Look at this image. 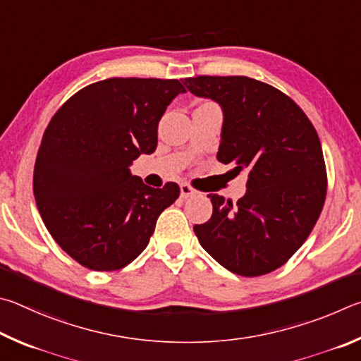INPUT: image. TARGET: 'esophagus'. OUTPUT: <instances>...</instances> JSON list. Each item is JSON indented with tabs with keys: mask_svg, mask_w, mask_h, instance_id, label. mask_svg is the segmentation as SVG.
Here are the masks:
<instances>
[{
	"mask_svg": "<svg viewBox=\"0 0 361 361\" xmlns=\"http://www.w3.org/2000/svg\"><path fill=\"white\" fill-rule=\"evenodd\" d=\"M193 195H197V190L190 184H180V198H190Z\"/></svg>",
	"mask_w": 361,
	"mask_h": 361,
	"instance_id": "obj_1",
	"label": "esophagus"
}]
</instances>
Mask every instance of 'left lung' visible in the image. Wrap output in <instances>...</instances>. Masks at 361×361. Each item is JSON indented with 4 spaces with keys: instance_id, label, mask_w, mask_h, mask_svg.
Here are the masks:
<instances>
[{
    "instance_id": "8db88e82",
    "label": "left lung",
    "mask_w": 361,
    "mask_h": 361,
    "mask_svg": "<svg viewBox=\"0 0 361 361\" xmlns=\"http://www.w3.org/2000/svg\"><path fill=\"white\" fill-rule=\"evenodd\" d=\"M184 85L222 107L217 160L247 169L238 203L209 195L212 216L195 225L214 260L238 276L282 267L312 231L326 197V171L317 131L287 94L245 75H198Z\"/></svg>"
}]
</instances>
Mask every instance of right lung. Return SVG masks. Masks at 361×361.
<instances>
[{"instance_id": "1", "label": "right lung", "mask_w": 361, "mask_h": 361, "mask_svg": "<svg viewBox=\"0 0 361 361\" xmlns=\"http://www.w3.org/2000/svg\"><path fill=\"white\" fill-rule=\"evenodd\" d=\"M185 93L176 79L112 78L82 88L44 131L33 192L50 235L93 271L126 267L147 247L179 185H145L133 160L157 149L158 122Z\"/></svg>"}]
</instances>
